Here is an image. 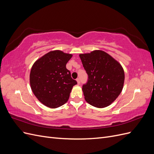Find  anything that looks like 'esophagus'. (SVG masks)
I'll return each mask as SVG.
<instances>
[{
  "instance_id": "1",
  "label": "esophagus",
  "mask_w": 154,
  "mask_h": 154,
  "mask_svg": "<svg viewBox=\"0 0 154 154\" xmlns=\"http://www.w3.org/2000/svg\"><path fill=\"white\" fill-rule=\"evenodd\" d=\"M76 81H77V83H78V85L80 84V78H77V79H76Z\"/></svg>"
}]
</instances>
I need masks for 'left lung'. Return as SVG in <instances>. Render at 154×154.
Wrapping results in <instances>:
<instances>
[{"label":"left lung","instance_id":"8db88e82","mask_svg":"<svg viewBox=\"0 0 154 154\" xmlns=\"http://www.w3.org/2000/svg\"><path fill=\"white\" fill-rule=\"evenodd\" d=\"M88 80L82 86L87 103L97 108L110 105L122 92L125 72L121 64L103 51L80 54Z\"/></svg>","mask_w":154,"mask_h":154}]
</instances>
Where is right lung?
Instances as JSON below:
<instances>
[{
    "label": "right lung",
    "mask_w": 154,
    "mask_h": 154,
    "mask_svg": "<svg viewBox=\"0 0 154 154\" xmlns=\"http://www.w3.org/2000/svg\"><path fill=\"white\" fill-rule=\"evenodd\" d=\"M72 57L59 50L50 51L32 66L29 76L31 90L46 106L55 109L66 103L72 87L77 84L66 68Z\"/></svg>",
    "instance_id": "right-lung-1"
}]
</instances>
